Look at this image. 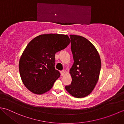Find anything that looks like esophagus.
Masks as SVG:
<instances>
[{
    "label": "esophagus",
    "mask_w": 124,
    "mask_h": 124,
    "mask_svg": "<svg viewBox=\"0 0 124 124\" xmlns=\"http://www.w3.org/2000/svg\"><path fill=\"white\" fill-rule=\"evenodd\" d=\"M61 75L62 76H64V74H65V71L64 70H62V71H61Z\"/></svg>",
    "instance_id": "esophagus-1"
}]
</instances>
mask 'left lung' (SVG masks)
Masks as SVG:
<instances>
[{
	"label": "left lung",
	"instance_id": "8db88e82",
	"mask_svg": "<svg viewBox=\"0 0 124 124\" xmlns=\"http://www.w3.org/2000/svg\"><path fill=\"white\" fill-rule=\"evenodd\" d=\"M70 37L74 62L70 70L71 83L65 88L72 96L81 98L88 95L96 86L101 62L98 52L88 40L80 36Z\"/></svg>",
	"mask_w": 124,
	"mask_h": 124
}]
</instances>
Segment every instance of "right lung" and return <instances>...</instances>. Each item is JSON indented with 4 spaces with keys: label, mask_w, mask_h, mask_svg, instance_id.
<instances>
[{
    "label": "right lung",
    "mask_w": 124,
    "mask_h": 124,
    "mask_svg": "<svg viewBox=\"0 0 124 124\" xmlns=\"http://www.w3.org/2000/svg\"><path fill=\"white\" fill-rule=\"evenodd\" d=\"M70 43L66 35L44 34L33 38L26 47L19 62L20 76L33 93L42 94L52 88L60 77L55 69V54Z\"/></svg>",
    "instance_id": "1"
}]
</instances>
